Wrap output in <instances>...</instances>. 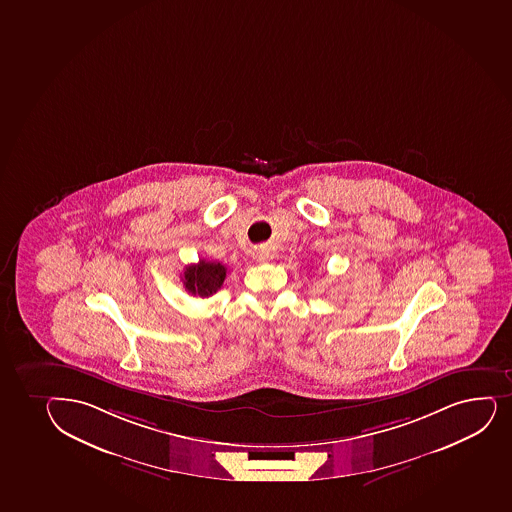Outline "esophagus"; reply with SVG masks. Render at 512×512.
Wrapping results in <instances>:
<instances>
[{
    "instance_id": "34e87169",
    "label": "esophagus",
    "mask_w": 512,
    "mask_h": 512,
    "mask_svg": "<svg viewBox=\"0 0 512 512\" xmlns=\"http://www.w3.org/2000/svg\"><path fill=\"white\" fill-rule=\"evenodd\" d=\"M255 259L259 260V262H270V260L274 259V253L270 252V250H264V248H260L255 253Z\"/></svg>"
}]
</instances>
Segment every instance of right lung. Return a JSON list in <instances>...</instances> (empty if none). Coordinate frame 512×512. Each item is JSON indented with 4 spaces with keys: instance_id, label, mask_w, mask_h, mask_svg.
<instances>
[{
    "instance_id": "1",
    "label": "right lung",
    "mask_w": 512,
    "mask_h": 512,
    "mask_svg": "<svg viewBox=\"0 0 512 512\" xmlns=\"http://www.w3.org/2000/svg\"><path fill=\"white\" fill-rule=\"evenodd\" d=\"M226 279V267L220 262L199 260L198 264L187 265L182 282L193 296L209 297L220 291Z\"/></svg>"
}]
</instances>
